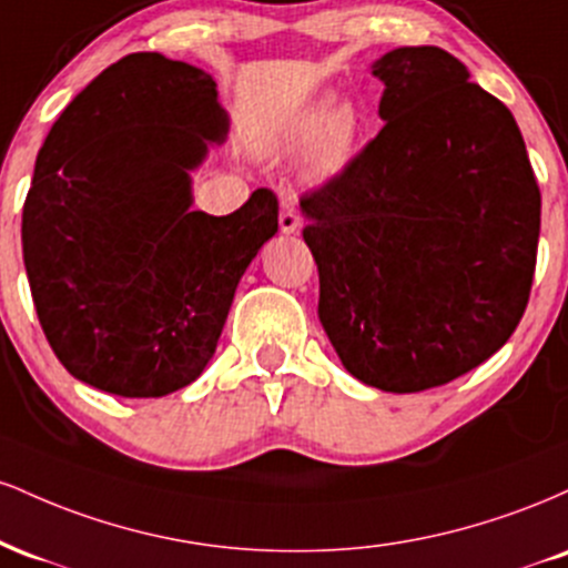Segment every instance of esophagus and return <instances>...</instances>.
<instances>
[{
  "label": "esophagus",
  "instance_id": "34e87169",
  "mask_svg": "<svg viewBox=\"0 0 568 568\" xmlns=\"http://www.w3.org/2000/svg\"><path fill=\"white\" fill-rule=\"evenodd\" d=\"M298 230H302V219L296 213V200L285 197L283 205H280V232L296 234Z\"/></svg>",
  "mask_w": 568,
  "mask_h": 568
}]
</instances>
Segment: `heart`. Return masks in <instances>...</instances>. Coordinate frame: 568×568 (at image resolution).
Segmentation results:
<instances>
[{"label":"heart","instance_id":"1","mask_svg":"<svg viewBox=\"0 0 568 568\" xmlns=\"http://www.w3.org/2000/svg\"><path fill=\"white\" fill-rule=\"evenodd\" d=\"M357 139H361V114L347 103L336 106L328 98H317L275 130L264 149L272 158H296L310 148L306 173L312 181L323 184L344 173V168L355 158Z\"/></svg>","mask_w":568,"mask_h":568}]
</instances>
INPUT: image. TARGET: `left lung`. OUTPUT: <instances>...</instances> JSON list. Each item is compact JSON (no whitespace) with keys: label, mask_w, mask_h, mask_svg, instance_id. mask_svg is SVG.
Listing matches in <instances>:
<instances>
[{"label":"left lung","mask_w":568,"mask_h":568,"mask_svg":"<svg viewBox=\"0 0 568 568\" xmlns=\"http://www.w3.org/2000/svg\"><path fill=\"white\" fill-rule=\"evenodd\" d=\"M384 128L302 200L317 315L338 361L384 393L488 361L529 304L539 186L510 109L440 48L371 63Z\"/></svg>","instance_id":"obj_1"}]
</instances>
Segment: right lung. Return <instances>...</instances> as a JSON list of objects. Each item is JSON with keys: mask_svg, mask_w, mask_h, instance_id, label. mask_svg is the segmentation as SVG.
<instances>
[{"mask_svg": "<svg viewBox=\"0 0 568 568\" xmlns=\"http://www.w3.org/2000/svg\"><path fill=\"white\" fill-rule=\"evenodd\" d=\"M226 133L213 77L160 53L103 69L50 128L23 205V264L74 379L162 397L211 363L240 277L277 232L266 189L230 216L192 207V171Z\"/></svg>", "mask_w": 568, "mask_h": 568, "instance_id": "add662e5", "label": "right lung"}]
</instances>
